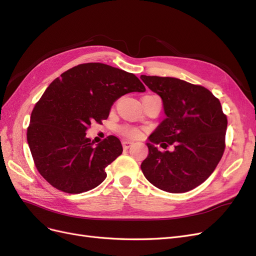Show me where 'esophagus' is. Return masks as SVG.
I'll use <instances>...</instances> for the list:
<instances>
[{
    "label": "esophagus",
    "mask_w": 256,
    "mask_h": 256,
    "mask_svg": "<svg viewBox=\"0 0 256 256\" xmlns=\"http://www.w3.org/2000/svg\"><path fill=\"white\" fill-rule=\"evenodd\" d=\"M134 145V142H131V141H122V147L125 150H128L129 147H131Z\"/></svg>",
    "instance_id": "esophagus-1"
}]
</instances>
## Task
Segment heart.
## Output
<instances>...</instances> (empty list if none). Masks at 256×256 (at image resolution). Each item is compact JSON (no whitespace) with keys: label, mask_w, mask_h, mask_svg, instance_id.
<instances>
[{"label":"heart","mask_w":256,"mask_h":256,"mask_svg":"<svg viewBox=\"0 0 256 256\" xmlns=\"http://www.w3.org/2000/svg\"><path fill=\"white\" fill-rule=\"evenodd\" d=\"M120 130L122 136H125L126 138H136L141 136L140 129L132 126H122Z\"/></svg>","instance_id":"b5f03b06"}]
</instances>
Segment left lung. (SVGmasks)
<instances>
[{"instance_id": "left-lung-1", "label": "left lung", "mask_w": 256, "mask_h": 256, "mask_svg": "<svg viewBox=\"0 0 256 256\" xmlns=\"http://www.w3.org/2000/svg\"><path fill=\"white\" fill-rule=\"evenodd\" d=\"M164 102L166 118L148 136V156L141 168L154 187L182 193L204 182L214 171L226 148L228 118L210 90L171 76H141ZM159 142L174 144L160 152Z\"/></svg>"}]
</instances>
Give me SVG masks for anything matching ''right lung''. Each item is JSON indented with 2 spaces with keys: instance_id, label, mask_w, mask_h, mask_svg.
<instances>
[{
  "instance_id": "1",
  "label": "right lung",
  "mask_w": 256,
  "mask_h": 256,
  "mask_svg": "<svg viewBox=\"0 0 256 256\" xmlns=\"http://www.w3.org/2000/svg\"><path fill=\"white\" fill-rule=\"evenodd\" d=\"M132 92H145L138 76L102 63L74 66L49 85L30 114L26 134L46 180L60 191L82 193L106 180V168L122 154V143L109 136L94 145L86 130Z\"/></svg>"
}]
</instances>
